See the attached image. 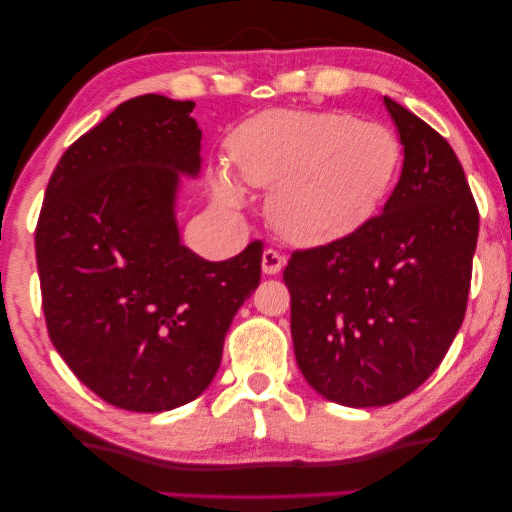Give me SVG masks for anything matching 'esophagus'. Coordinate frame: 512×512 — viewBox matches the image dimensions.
Instances as JSON below:
<instances>
[{"label": "esophagus", "instance_id": "esophagus-1", "mask_svg": "<svg viewBox=\"0 0 512 512\" xmlns=\"http://www.w3.org/2000/svg\"><path fill=\"white\" fill-rule=\"evenodd\" d=\"M283 265H286V256H283L281 251H276L272 247L263 251V272L265 274H279L283 270Z\"/></svg>", "mask_w": 512, "mask_h": 512}]
</instances>
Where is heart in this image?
<instances>
[{
  "mask_svg": "<svg viewBox=\"0 0 512 512\" xmlns=\"http://www.w3.org/2000/svg\"><path fill=\"white\" fill-rule=\"evenodd\" d=\"M229 166L211 177L226 206L242 201L240 183L270 188L267 215L283 238L324 245L381 211L401 170L397 133L340 111H263L231 133Z\"/></svg>",
  "mask_w": 512,
  "mask_h": 512,
  "instance_id": "b5f03b06",
  "label": "heart"
}]
</instances>
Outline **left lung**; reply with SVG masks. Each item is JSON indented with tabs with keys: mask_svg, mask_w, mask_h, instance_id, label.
I'll use <instances>...</instances> for the list:
<instances>
[{
	"mask_svg": "<svg viewBox=\"0 0 512 512\" xmlns=\"http://www.w3.org/2000/svg\"><path fill=\"white\" fill-rule=\"evenodd\" d=\"M401 177L363 229L292 251L290 329L311 388L351 408L388 406L438 370L465 320L479 208L449 142L385 97Z\"/></svg>",
	"mask_w": 512,
	"mask_h": 512,
	"instance_id": "1",
	"label": "left lung"
}]
</instances>
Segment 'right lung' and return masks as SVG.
I'll list each match as a JSON object with an SVG mask.
<instances>
[{"label": "right lung", "mask_w": 512, "mask_h": 512, "mask_svg": "<svg viewBox=\"0 0 512 512\" xmlns=\"http://www.w3.org/2000/svg\"><path fill=\"white\" fill-rule=\"evenodd\" d=\"M195 102L127 99L72 142L47 183L36 258L49 338L95 395L133 413L188 404L261 283V240L211 263L179 242V172H199Z\"/></svg>", "instance_id": "add662e5"}]
</instances>
